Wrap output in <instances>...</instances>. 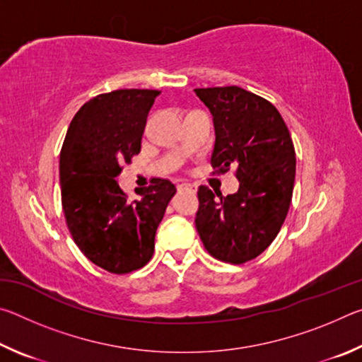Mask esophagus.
Returning a JSON list of instances; mask_svg holds the SVG:
<instances>
[{
    "mask_svg": "<svg viewBox=\"0 0 362 362\" xmlns=\"http://www.w3.org/2000/svg\"><path fill=\"white\" fill-rule=\"evenodd\" d=\"M177 192H179V193H185V192H188V193H194L196 189H194V187H192V185H185V183H183V185H179V187H177Z\"/></svg>",
    "mask_w": 362,
    "mask_h": 362,
    "instance_id": "obj_1",
    "label": "esophagus"
}]
</instances>
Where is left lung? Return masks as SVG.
I'll use <instances>...</instances> for the list:
<instances>
[{"instance_id": "8db88e82", "label": "left lung", "mask_w": 362, "mask_h": 362, "mask_svg": "<svg viewBox=\"0 0 362 362\" xmlns=\"http://www.w3.org/2000/svg\"><path fill=\"white\" fill-rule=\"evenodd\" d=\"M216 129L211 164L223 174L236 166L240 188L222 196L198 189L196 230L212 257L241 265L259 257L289 211L296 182V150L273 103L238 86L194 89Z\"/></svg>"}]
</instances>
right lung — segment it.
Masks as SVG:
<instances>
[{
  "label": "right lung",
  "mask_w": 362,
  "mask_h": 362,
  "mask_svg": "<svg viewBox=\"0 0 362 362\" xmlns=\"http://www.w3.org/2000/svg\"><path fill=\"white\" fill-rule=\"evenodd\" d=\"M159 90L119 89L86 102L60 150V189L66 226L97 267L126 274L150 262L155 235L175 185L153 179L129 199L116 177L140 153L146 116Z\"/></svg>",
  "instance_id": "add662e5"
}]
</instances>
